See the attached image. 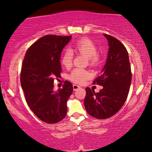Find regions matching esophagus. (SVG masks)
Segmentation results:
<instances>
[{"instance_id":"obj_1","label":"esophagus","mask_w":152,"mask_h":152,"mask_svg":"<svg viewBox=\"0 0 152 152\" xmlns=\"http://www.w3.org/2000/svg\"><path fill=\"white\" fill-rule=\"evenodd\" d=\"M73 86V91H77V89L80 88V86H78V85H77V84H73V86Z\"/></svg>"}]
</instances>
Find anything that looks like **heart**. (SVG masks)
I'll list each match as a JSON object with an SVG mask.
<instances>
[{
	"label": "heart",
	"mask_w": 152,
	"mask_h": 152,
	"mask_svg": "<svg viewBox=\"0 0 152 152\" xmlns=\"http://www.w3.org/2000/svg\"><path fill=\"white\" fill-rule=\"evenodd\" d=\"M77 53L83 54L88 57L91 64L96 63L98 59L97 56V48L94 43L88 39H82L77 41L73 45V50ZM73 53L70 50L64 51L61 57V64L66 68L72 65ZM91 74L88 70L82 68H75L70 74V80L76 84H82L85 81L90 77Z\"/></svg>",
	"instance_id": "heart-1"
}]
</instances>
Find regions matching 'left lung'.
Instances as JSON below:
<instances>
[{"label":"left lung","instance_id":"left-lung-1","mask_svg":"<svg viewBox=\"0 0 152 152\" xmlns=\"http://www.w3.org/2000/svg\"><path fill=\"white\" fill-rule=\"evenodd\" d=\"M109 52L101 75L93 83L103 86L98 93L86 88L84 107L89 115L97 119L109 118L121 109L127 98L132 72L127 50L119 40L104 34Z\"/></svg>","mask_w":152,"mask_h":152}]
</instances>
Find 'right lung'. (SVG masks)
Segmentation results:
<instances>
[{"label": "right lung", "instance_id": "1", "mask_svg": "<svg viewBox=\"0 0 152 152\" xmlns=\"http://www.w3.org/2000/svg\"><path fill=\"white\" fill-rule=\"evenodd\" d=\"M71 36L46 35L33 43L25 55L20 84L27 104L37 118L48 124L61 121L67 113L66 102L72 85L66 81L62 89L53 90L54 79L61 71V52Z\"/></svg>", "mask_w": 152, "mask_h": 152}]
</instances>
